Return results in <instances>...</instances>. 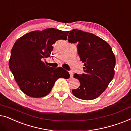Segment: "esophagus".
Listing matches in <instances>:
<instances>
[{
  "label": "esophagus",
  "instance_id": "obj_1",
  "mask_svg": "<svg viewBox=\"0 0 131 131\" xmlns=\"http://www.w3.org/2000/svg\"><path fill=\"white\" fill-rule=\"evenodd\" d=\"M69 74H70V77H71V78H72V77H73V73H72V71H69Z\"/></svg>",
  "mask_w": 131,
  "mask_h": 131
}]
</instances>
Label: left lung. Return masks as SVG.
<instances>
[{
  "label": "left lung",
  "mask_w": 131,
  "mask_h": 131,
  "mask_svg": "<svg viewBox=\"0 0 131 131\" xmlns=\"http://www.w3.org/2000/svg\"><path fill=\"white\" fill-rule=\"evenodd\" d=\"M68 40L78 43V53L84 66V73L73 75L80 82L79 88L72 90L73 95L85 100L97 98L115 75L116 59L112 47L99 37L78 29L70 31Z\"/></svg>",
  "instance_id": "8db88e82"
}]
</instances>
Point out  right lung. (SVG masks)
<instances>
[{"instance_id":"obj_1","label":"right lung","mask_w":131,"mask_h":131,"mask_svg":"<svg viewBox=\"0 0 131 131\" xmlns=\"http://www.w3.org/2000/svg\"><path fill=\"white\" fill-rule=\"evenodd\" d=\"M69 32L47 28L31 31L16 40L9 66L24 93L34 98L45 97L58 79L69 78V72L62 67H50L43 62L50 56L53 44L59 40H66Z\"/></svg>"}]
</instances>
